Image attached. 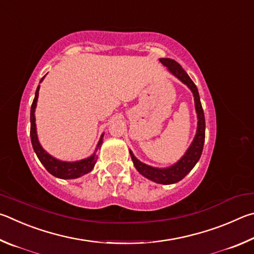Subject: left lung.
Returning a JSON list of instances; mask_svg holds the SVG:
<instances>
[{
	"label": "left lung",
	"mask_w": 254,
	"mask_h": 254,
	"mask_svg": "<svg viewBox=\"0 0 254 254\" xmlns=\"http://www.w3.org/2000/svg\"><path fill=\"white\" fill-rule=\"evenodd\" d=\"M159 61H161L164 65L167 66L168 71H170L172 74H174L177 79H180L182 82L185 83L186 86L192 90L194 96L195 109H196L198 119L196 135H195L193 143L190 144V148L186 150L184 156L176 164H174V165L166 168H156L146 165V164L139 162L138 159L134 156L131 150H129V152L136 170L138 171L141 175L145 176L146 179L155 182V183L167 185L177 183V182L183 180L184 177L193 170L195 164L198 162V159L201 157L203 152L204 140H205V118H204V111L201 105V100H199L197 88L192 81V79L189 77V74L185 72V70L182 68V65L180 64H177L175 60L167 59V58H162V59H159Z\"/></svg>",
	"instance_id": "8db88e82"
}]
</instances>
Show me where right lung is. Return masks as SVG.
<instances>
[{"mask_svg": "<svg viewBox=\"0 0 254 254\" xmlns=\"http://www.w3.org/2000/svg\"><path fill=\"white\" fill-rule=\"evenodd\" d=\"M43 78L40 80V82L42 81ZM39 89H40V86H38L37 88L32 106H31L30 136H31V143H32L33 149L35 154H37L38 158L40 159V162L42 163V165L46 167V170L50 173L51 175L58 177V179H64V180L78 179V177L87 174L89 172H91L97 162L96 154H93L92 156L88 157L86 159H81V161H78V162H62V161H59V159L52 157L51 155H49L46 150L42 148V146L40 145L38 140V135H37V128H35V117H34V111H35V107H37V101L39 97ZM102 136L104 135H101V138L97 145L96 150L99 148L102 144Z\"/></svg>", "mask_w": 254, "mask_h": 254, "instance_id": "add662e5", "label": "right lung"}]
</instances>
